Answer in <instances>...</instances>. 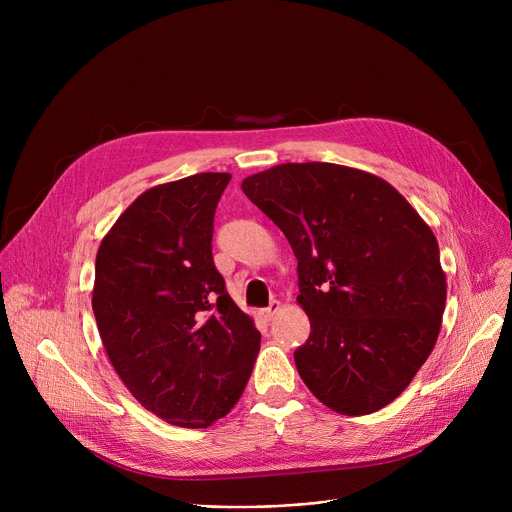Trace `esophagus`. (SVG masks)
Masks as SVG:
<instances>
[{
	"mask_svg": "<svg viewBox=\"0 0 512 512\" xmlns=\"http://www.w3.org/2000/svg\"><path fill=\"white\" fill-rule=\"evenodd\" d=\"M282 309V305H280V301H272L270 303V307H265V309H261L259 311V317L261 319H265V321H272L276 315H278V311Z\"/></svg>",
	"mask_w": 512,
	"mask_h": 512,
	"instance_id": "1",
	"label": "esophagus"
}]
</instances>
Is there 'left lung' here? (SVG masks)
<instances>
[{
  "label": "left lung",
  "instance_id": "8db88e82",
  "mask_svg": "<svg viewBox=\"0 0 512 512\" xmlns=\"http://www.w3.org/2000/svg\"><path fill=\"white\" fill-rule=\"evenodd\" d=\"M242 191L299 259L309 340L299 375L340 415H369L400 396L440 334L446 276L438 240L392 184L324 161L280 164Z\"/></svg>",
  "mask_w": 512,
  "mask_h": 512
}]
</instances>
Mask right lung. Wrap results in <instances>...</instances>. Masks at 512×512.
<instances>
[{"label": "right lung", "mask_w": 512, "mask_h": 512, "mask_svg": "<svg viewBox=\"0 0 512 512\" xmlns=\"http://www.w3.org/2000/svg\"><path fill=\"white\" fill-rule=\"evenodd\" d=\"M226 172L149 188L120 215L95 259L93 313L130 394L180 427L230 413L259 353L253 319L230 299L211 255Z\"/></svg>", "instance_id": "1"}]
</instances>
